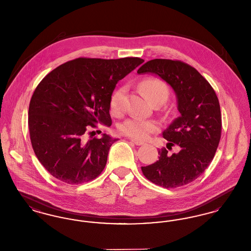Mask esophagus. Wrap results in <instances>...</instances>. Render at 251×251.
<instances>
[{
  "label": "esophagus",
  "instance_id": "obj_1",
  "mask_svg": "<svg viewBox=\"0 0 251 251\" xmlns=\"http://www.w3.org/2000/svg\"><path fill=\"white\" fill-rule=\"evenodd\" d=\"M131 141L133 144H135L136 146H141V145H144L143 141H139V140H136V139H133V138H131Z\"/></svg>",
  "mask_w": 251,
  "mask_h": 251
}]
</instances>
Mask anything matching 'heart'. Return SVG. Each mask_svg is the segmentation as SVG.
Here are the masks:
<instances>
[{
    "label": "heart",
    "mask_w": 251,
    "mask_h": 251,
    "mask_svg": "<svg viewBox=\"0 0 251 251\" xmlns=\"http://www.w3.org/2000/svg\"><path fill=\"white\" fill-rule=\"evenodd\" d=\"M141 87L151 100L155 98H163L167 100L168 97V87L163 81L149 78L142 82ZM124 88L120 87L115 90L111 95L110 99V107L114 113H120L123 110V96ZM159 128L156 121L150 120H144L141 118L132 117L125 120L120 126V131L133 139H146L150 134L153 133Z\"/></svg>",
    "instance_id": "1"
}]
</instances>
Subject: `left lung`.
<instances>
[{
    "label": "left lung",
    "mask_w": 251,
    "mask_h": 251,
    "mask_svg": "<svg viewBox=\"0 0 251 251\" xmlns=\"http://www.w3.org/2000/svg\"><path fill=\"white\" fill-rule=\"evenodd\" d=\"M137 73L155 74L167 82L180 114L163 131L164 138L180 151L168 155L166 149L159 150V160L141 167L144 176L165 188L188 184L211 164L220 141L221 112L215 90L196 69L178 60H151Z\"/></svg>",
    "instance_id": "8db88e82"
}]
</instances>
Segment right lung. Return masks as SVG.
<instances>
[{
  "mask_svg": "<svg viewBox=\"0 0 251 251\" xmlns=\"http://www.w3.org/2000/svg\"><path fill=\"white\" fill-rule=\"evenodd\" d=\"M138 57L77 58L62 64L36 86L28 112L33 150L50 175L69 184L97 178L118 138L85 140L97 123L112 124L110 99L118 82L143 63Z\"/></svg>",
  "mask_w": 251,
  "mask_h": 251,
  "instance_id": "right-lung-1",
  "label": "right lung"
}]
</instances>
